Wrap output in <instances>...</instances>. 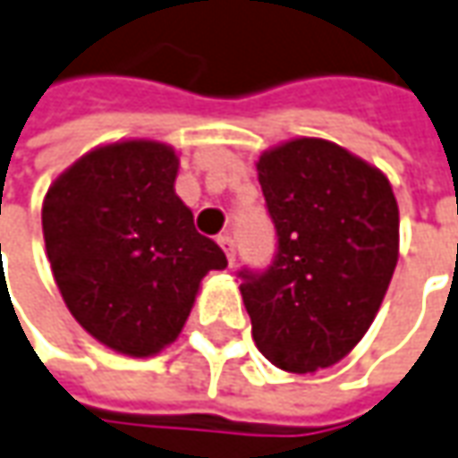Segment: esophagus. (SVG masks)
<instances>
[{"instance_id": "esophagus-1", "label": "esophagus", "mask_w": 458, "mask_h": 458, "mask_svg": "<svg viewBox=\"0 0 458 458\" xmlns=\"http://www.w3.org/2000/svg\"><path fill=\"white\" fill-rule=\"evenodd\" d=\"M217 245L225 250V258H228V263L233 266V260H235V241L230 235H217Z\"/></svg>"}]
</instances>
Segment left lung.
<instances>
[{"label":"left lung","instance_id":"1","mask_svg":"<svg viewBox=\"0 0 458 458\" xmlns=\"http://www.w3.org/2000/svg\"><path fill=\"white\" fill-rule=\"evenodd\" d=\"M258 180L278 248L242 268L258 351L283 371L328 369L376 318L399 260V205L388 177L335 142L298 138L263 152Z\"/></svg>","mask_w":458,"mask_h":458}]
</instances>
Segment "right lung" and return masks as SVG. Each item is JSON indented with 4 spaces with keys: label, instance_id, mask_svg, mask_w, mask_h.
Segmentation results:
<instances>
[{
    "label": "right lung",
    "instance_id": "add662e5",
    "mask_svg": "<svg viewBox=\"0 0 458 458\" xmlns=\"http://www.w3.org/2000/svg\"><path fill=\"white\" fill-rule=\"evenodd\" d=\"M177 155L155 140L87 152L47 190L49 266L74 320L99 344L152 356L182 331L208 270L228 266L175 195Z\"/></svg>",
    "mask_w": 458,
    "mask_h": 458
}]
</instances>
